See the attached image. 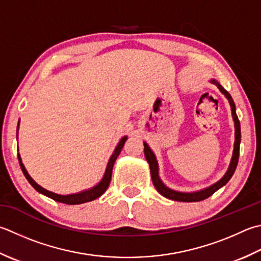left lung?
Segmentation results:
<instances>
[{"instance_id":"1","label":"left lung","mask_w":261,"mask_h":261,"mask_svg":"<svg viewBox=\"0 0 261 261\" xmlns=\"http://www.w3.org/2000/svg\"><path fill=\"white\" fill-rule=\"evenodd\" d=\"M211 83L217 86V88L221 90V93L224 94V96L228 99V103L231 105V111H232V116L234 120V126H236V141H234V149H233V156L231 160V164L228 166V170L225 173L221 180L216 182L215 185H213L211 187H208L206 189H202L200 191H196V192H180V191H175L172 190V189L167 188L164 183L162 182L160 178V174H158V163L156 160V156L152 150L149 148L146 142H144V147H145V156L146 160L149 164L150 167V174H151V180L154 186L156 188V190L161 193L162 196H164L167 199H172L174 201H183V202H195V201H201L205 200L208 197H211L214 192H216L218 189H221L224 187L226 183L229 181V178L232 177V175L236 172V168L238 166V162H239V155H240V142H241V126H240V121L238 119L237 112H236V104H234L233 98L231 95L228 94V91L223 88L221 84L217 83L215 79H212Z\"/></svg>"}]
</instances>
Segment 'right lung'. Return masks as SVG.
Masks as SVG:
<instances>
[{"label":"right lung","mask_w":261,"mask_h":261,"mask_svg":"<svg viewBox=\"0 0 261 261\" xmlns=\"http://www.w3.org/2000/svg\"><path fill=\"white\" fill-rule=\"evenodd\" d=\"M20 122V120H19ZM18 129H19V123H18ZM17 138H18V130H17ZM126 138L127 137H123L122 139L120 140L119 144H117L115 150L113 154H112L111 158L109 163H107V166H106V171H105V174L101 178L100 182L98 185H96L95 187H93L91 189H88V190H85V191H81L78 193H73V195H58V193H54L52 191H48L44 189L43 187H40L39 185L36 183L32 176L28 174L27 170H25L23 164H22V161H21V157L18 154V160H19V164L20 167H21V171L23 173V175L27 178L28 182L30 185L33 186V188L35 189L36 191H38L39 193H42V195L48 197L50 199H53L55 201H59V202H62V203H66V205H79V203H85V202H88V201H93L95 199H97L98 197H100L103 193L107 190V188L110 186V182H111V177H112V171H113V165L116 161L117 156L120 155L121 149L123 148L125 141H126Z\"/></svg>","instance_id":"obj_1"}]
</instances>
